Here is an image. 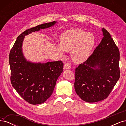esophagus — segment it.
Wrapping results in <instances>:
<instances>
[{"mask_svg":"<svg viewBox=\"0 0 126 126\" xmlns=\"http://www.w3.org/2000/svg\"><path fill=\"white\" fill-rule=\"evenodd\" d=\"M71 65L70 64H69V63H66L65 64H64V69H66V70H67V69H70V68H71Z\"/></svg>","mask_w":126,"mask_h":126,"instance_id":"1","label":"esophagus"}]
</instances>
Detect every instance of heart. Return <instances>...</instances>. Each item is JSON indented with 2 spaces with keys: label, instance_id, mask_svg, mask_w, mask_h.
Instances as JSON below:
<instances>
[{
  "label": "heart",
  "instance_id": "obj_1",
  "mask_svg": "<svg viewBox=\"0 0 126 126\" xmlns=\"http://www.w3.org/2000/svg\"><path fill=\"white\" fill-rule=\"evenodd\" d=\"M60 45L56 49L60 54L64 55V50L71 51L72 59L77 63L85 62L89 58L96 43L94 35L80 28L68 30L61 35Z\"/></svg>",
  "mask_w": 126,
  "mask_h": 126
}]
</instances>
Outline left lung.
<instances>
[{"label":"left lung","mask_w":126,"mask_h":126,"mask_svg":"<svg viewBox=\"0 0 126 126\" xmlns=\"http://www.w3.org/2000/svg\"><path fill=\"white\" fill-rule=\"evenodd\" d=\"M101 41L86 62L75 69L76 93L87 102L105 99L120 77V54L111 35L102 29Z\"/></svg>","instance_id":"8db88e82"}]
</instances>
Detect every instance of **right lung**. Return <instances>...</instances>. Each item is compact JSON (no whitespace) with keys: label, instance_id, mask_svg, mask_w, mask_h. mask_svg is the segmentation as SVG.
Segmentation results:
<instances>
[{"label":"right lung","instance_id":"right-lung-1","mask_svg":"<svg viewBox=\"0 0 126 126\" xmlns=\"http://www.w3.org/2000/svg\"><path fill=\"white\" fill-rule=\"evenodd\" d=\"M57 21L39 25L25 30L19 36L10 51L11 83L25 100L30 104H43L51 96L57 79L63 71L61 60L46 63L28 61L22 52L25 36L54 26Z\"/></svg>","mask_w":126,"mask_h":126}]
</instances>
